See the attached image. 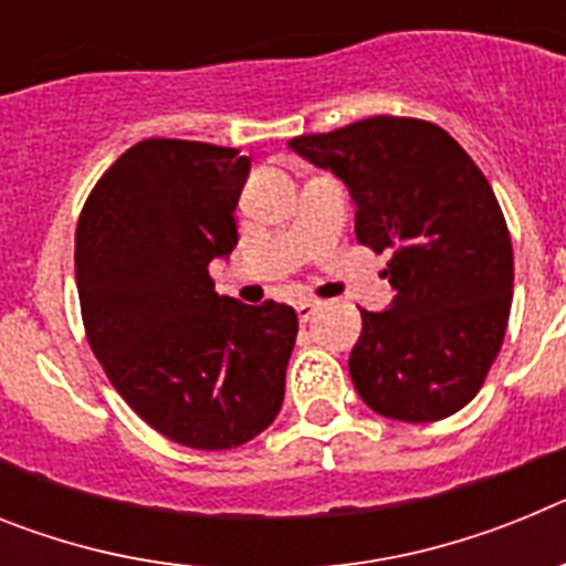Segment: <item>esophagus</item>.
I'll use <instances>...</instances> for the list:
<instances>
[{"label":"esophagus","instance_id":"obj_1","mask_svg":"<svg viewBox=\"0 0 566 566\" xmlns=\"http://www.w3.org/2000/svg\"><path fill=\"white\" fill-rule=\"evenodd\" d=\"M319 308V300H300L297 303V317L300 323H308L314 317V312Z\"/></svg>","mask_w":566,"mask_h":566}]
</instances>
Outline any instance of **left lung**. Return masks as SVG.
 Returning a JSON list of instances; mask_svg holds the SVG:
<instances>
[{"label":"left lung","mask_w":566,"mask_h":566,"mask_svg":"<svg viewBox=\"0 0 566 566\" xmlns=\"http://www.w3.org/2000/svg\"><path fill=\"white\" fill-rule=\"evenodd\" d=\"M289 147L343 178L363 247L388 252V312H365L348 371L371 411L437 422L476 397L502 352L513 247L496 195L442 127L371 115Z\"/></svg>","instance_id":"8db88e82"}]
</instances>
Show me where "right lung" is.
I'll use <instances>...</instances> for the list:
<instances>
[{
    "instance_id": "right-lung-1",
    "label": "right lung",
    "mask_w": 566,
    "mask_h": 566,
    "mask_svg": "<svg viewBox=\"0 0 566 566\" xmlns=\"http://www.w3.org/2000/svg\"><path fill=\"white\" fill-rule=\"evenodd\" d=\"M240 149L147 138L98 178L76 229L87 343L149 428L195 451L266 431L286 394L297 312L221 297L209 260L238 247Z\"/></svg>"
}]
</instances>
